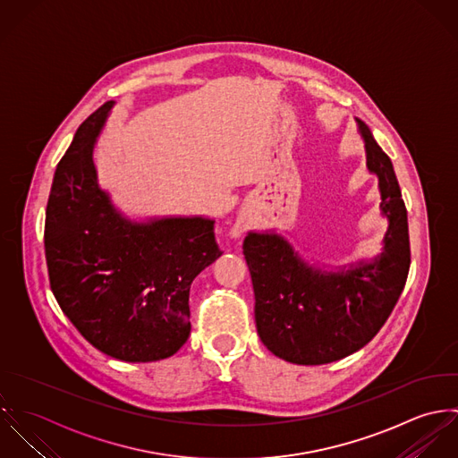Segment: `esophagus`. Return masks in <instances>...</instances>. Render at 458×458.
Wrapping results in <instances>:
<instances>
[{"label":"esophagus","mask_w":458,"mask_h":458,"mask_svg":"<svg viewBox=\"0 0 458 458\" xmlns=\"http://www.w3.org/2000/svg\"><path fill=\"white\" fill-rule=\"evenodd\" d=\"M235 233H239V230H235Z\"/></svg>","instance_id":"1"}]
</instances>
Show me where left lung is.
I'll list each match as a JSON object with an SVG mask.
<instances>
[{
  "mask_svg": "<svg viewBox=\"0 0 458 458\" xmlns=\"http://www.w3.org/2000/svg\"><path fill=\"white\" fill-rule=\"evenodd\" d=\"M358 123L368 168L378 175L380 208L389 217L380 259L324 276L306 267L277 235L250 233L242 244L257 331L273 354L290 363L324 365L363 349L391 315L409 275V223L400 185L387 154L365 123Z\"/></svg>",
  "mask_w": 458,
  "mask_h": 458,
  "instance_id": "left-lung-1",
  "label": "left lung"
}]
</instances>
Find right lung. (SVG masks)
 <instances>
[{"instance_id":"add662e5","label":"right lung","mask_w":458,"mask_h":458,"mask_svg":"<svg viewBox=\"0 0 458 458\" xmlns=\"http://www.w3.org/2000/svg\"><path fill=\"white\" fill-rule=\"evenodd\" d=\"M113 102L80 125L56 166L44 248L51 290L100 352L129 363L174 356L189 336V288L223 255L214 221L175 217L132 225L97 187L95 138Z\"/></svg>"}]
</instances>
